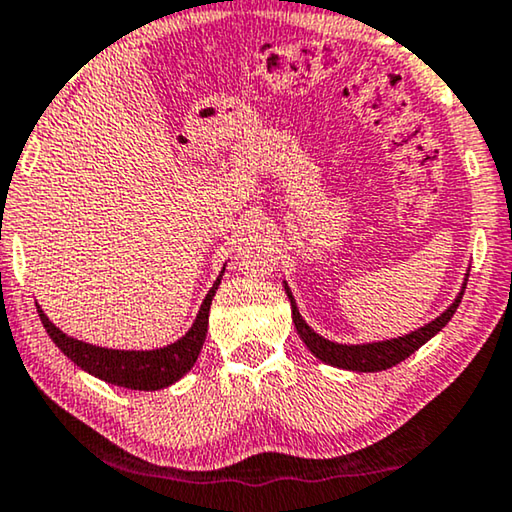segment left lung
Returning a JSON list of instances; mask_svg holds the SVG:
<instances>
[{
    "instance_id": "8db88e82",
    "label": "left lung",
    "mask_w": 512,
    "mask_h": 512,
    "mask_svg": "<svg viewBox=\"0 0 512 512\" xmlns=\"http://www.w3.org/2000/svg\"><path fill=\"white\" fill-rule=\"evenodd\" d=\"M466 282H468V275L464 279V286H461L459 296L454 298V303L447 307L440 317L429 321L426 326L417 328V331H412L408 335H403V338L363 342V345H342V342H333V340L324 338V335H319L314 328L307 326V321L303 317H300L296 298H293V293L286 282H284V291L291 300V317H293V324H296L300 340L305 342L307 349H310V352L317 356L319 361H324L333 368L354 370V373H380V370H387L391 366H396V363L405 361L410 354H415L419 347L426 345L433 335L443 331L447 321H450L454 317V312H457L461 296H464V291H466Z\"/></svg>"
}]
</instances>
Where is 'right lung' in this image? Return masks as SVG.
Here are the masks:
<instances>
[{
    "mask_svg": "<svg viewBox=\"0 0 512 512\" xmlns=\"http://www.w3.org/2000/svg\"><path fill=\"white\" fill-rule=\"evenodd\" d=\"M221 275L209 293L202 300L198 317H195L193 326L188 328L186 335H181L172 345L160 349H109L97 347L90 342L76 340L72 335L62 333L51 319L46 317L44 310L37 305L39 319L44 324L46 333L51 335L55 347L60 349L67 359H72L76 366L86 373L100 377V380L116 384V387L125 389H139V391H158L170 387V384L179 382L188 370L198 361L200 349L205 345L207 338V324H209V307H212V298L216 289H219Z\"/></svg>",
    "mask_w": 512,
    "mask_h": 512,
    "instance_id": "obj_1",
    "label": "right lung"
}]
</instances>
